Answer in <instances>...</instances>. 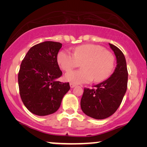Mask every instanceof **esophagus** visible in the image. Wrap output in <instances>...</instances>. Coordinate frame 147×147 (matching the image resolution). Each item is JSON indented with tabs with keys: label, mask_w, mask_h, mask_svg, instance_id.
I'll use <instances>...</instances> for the list:
<instances>
[{
	"label": "esophagus",
	"mask_w": 147,
	"mask_h": 147,
	"mask_svg": "<svg viewBox=\"0 0 147 147\" xmlns=\"http://www.w3.org/2000/svg\"><path fill=\"white\" fill-rule=\"evenodd\" d=\"M69 85H70V87H71V88H74L76 86V84H74V83H70Z\"/></svg>",
	"instance_id": "34e87169"
}]
</instances>
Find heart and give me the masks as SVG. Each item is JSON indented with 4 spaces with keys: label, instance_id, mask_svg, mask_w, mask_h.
I'll return each mask as SVG.
<instances>
[{
    "label": "heart",
    "instance_id": "obj_1",
    "mask_svg": "<svg viewBox=\"0 0 147 147\" xmlns=\"http://www.w3.org/2000/svg\"><path fill=\"white\" fill-rule=\"evenodd\" d=\"M57 61L61 69L65 71L82 61V69L68 72L65 79L74 84H83L94 80L102 82L110 75L114 68V57L104 47L94 44H84L74 48L73 53L67 50H61L57 54Z\"/></svg>",
    "mask_w": 147,
    "mask_h": 147
}]
</instances>
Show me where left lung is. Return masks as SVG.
I'll use <instances>...</instances> for the list:
<instances>
[{"label": "left lung", "mask_w": 147, "mask_h": 147, "mask_svg": "<svg viewBox=\"0 0 147 147\" xmlns=\"http://www.w3.org/2000/svg\"><path fill=\"white\" fill-rule=\"evenodd\" d=\"M116 58L113 74L105 81L94 86L96 89L84 88L80 105L82 111L90 117L105 119L119 107L127 89L128 71L124 54L116 46L109 43Z\"/></svg>", "instance_id": "1"}]
</instances>
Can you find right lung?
I'll use <instances>...</instances> for the list:
<instances>
[{
	"instance_id": "right-lung-1",
	"label": "right lung",
	"mask_w": 147,
	"mask_h": 147,
	"mask_svg": "<svg viewBox=\"0 0 147 147\" xmlns=\"http://www.w3.org/2000/svg\"><path fill=\"white\" fill-rule=\"evenodd\" d=\"M62 44L45 41L34 45L26 54L18 74L19 93L25 107L37 116L55 112L69 84L57 81L62 75L57 56Z\"/></svg>"
}]
</instances>
